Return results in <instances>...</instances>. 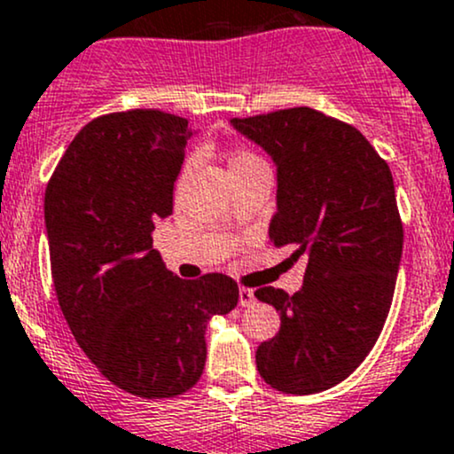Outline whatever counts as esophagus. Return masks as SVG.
<instances>
[{
	"mask_svg": "<svg viewBox=\"0 0 454 454\" xmlns=\"http://www.w3.org/2000/svg\"><path fill=\"white\" fill-rule=\"evenodd\" d=\"M252 302H254V291L241 287L239 289V304H241V307H250Z\"/></svg>",
	"mask_w": 454,
	"mask_h": 454,
	"instance_id": "34e87169",
	"label": "esophagus"
}]
</instances>
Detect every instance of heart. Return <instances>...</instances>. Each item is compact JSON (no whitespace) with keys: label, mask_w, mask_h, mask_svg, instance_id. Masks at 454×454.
Segmentation results:
<instances>
[{"label":"heart","mask_w":454,"mask_h":454,"mask_svg":"<svg viewBox=\"0 0 454 454\" xmlns=\"http://www.w3.org/2000/svg\"><path fill=\"white\" fill-rule=\"evenodd\" d=\"M254 163H261L259 156L252 154V152H247V150H237L235 154L231 156V160H228V167H231V169H237V167H246V165H254Z\"/></svg>","instance_id":"b5f03b06"}]
</instances>
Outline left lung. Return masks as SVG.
Masks as SVG:
<instances>
[{"label": "left lung", "instance_id": "8db88e82", "mask_svg": "<svg viewBox=\"0 0 454 454\" xmlns=\"http://www.w3.org/2000/svg\"><path fill=\"white\" fill-rule=\"evenodd\" d=\"M231 126L276 165L270 239L304 259L302 289L254 291L280 313V331L256 350L265 383L317 394L352 374L387 319L403 256L394 178L356 128L309 106Z\"/></svg>", "mask_w": 454, "mask_h": 454}]
</instances>
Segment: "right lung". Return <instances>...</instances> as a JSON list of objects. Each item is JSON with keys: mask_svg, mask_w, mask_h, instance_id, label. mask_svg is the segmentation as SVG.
Masks as SVG:
<instances>
[{"mask_svg": "<svg viewBox=\"0 0 454 454\" xmlns=\"http://www.w3.org/2000/svg\"><path fill=\"white\" fill-rule=\"evenodd\" d=\"M193 135L187 119L152 108L104 114L69 143L45 191L60 311L95 367L141 398L193 387L208 319L239 300L228 276L183 280L152 250Z\"/></svg>", "mask_w": 454, "mask_h": 454, "instance_id": "obj_1", "label": "right lung"}]
</instances>
